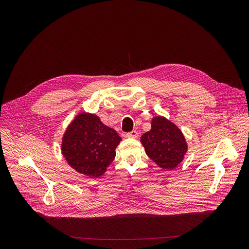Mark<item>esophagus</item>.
Returning <instances> with one entry per match:
<instances>
[{"instance_id":"obj_1","label":"esophagus","mask_w":249,"mask_h":249,"mask_svg":"<svg viewBox=\"0 0 249 249\" xmlns=\"http://www.w3.org/2000/svg\"><path fill=\"white\" fill-rule=\"evenodd\" d=\"M127 138H137L138 137V132L136 130H133L132 132H129L126 134Z\"/></svg>"}]
</instances>
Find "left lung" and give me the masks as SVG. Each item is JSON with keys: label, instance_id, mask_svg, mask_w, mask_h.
Segmentation results:
<instances>
[{"label": "left lung", "instance_id": "left-lung-1", "mask_svg": "<svg viewBox=\"0 0 249 249\" xmlns=\"http://www.w3.org/2000/svg\"><path fill=\"white\" fill-rule=\"evenodd\" d=\"M146 154L160 167L173 169L184 159L187 143L180 129L162 116L152 120V128L141 137Z\"/></svg>", "mask_w": 249, "mask_h": 249}]
</instances>
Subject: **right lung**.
Returning a JSON list of instances; mask_svg holds the SVG:
<instances>
[{
    "label": "right lung",
    "instance_id": "right-lung-1",
    "mask_svg": "<svg viewBox=\"0 0 249 249\" xmlns=\"http://www.w3.org/2000/svg\"><path fill=\"white\" fill-rule=\"evenodd\" d=\"M120 141L117 132L104 125L97 115L83 112L66 129L61 151L71 167L94 178L113 161Z\"/></svg>",
    "mask_w": 249,
    "mask_h": 249
}]
</instances>
